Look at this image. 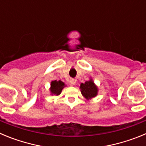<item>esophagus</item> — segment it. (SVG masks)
<instances>
[{
    "label": "esophagus",
    "instance_id": "obj_1",
    "mask_svg": "<svg viewBox=\"0 0 146 146\" xmlns=\"http://www.w3.org/2000/svg\"><path fill=\"white\" fill-rule=\"evenodd\" d=\"M69 82H70L71 84L72 85H75V83H76V80H74V79H70L69 80Z\"/></svg>",
    "mask_w": 146,
    "mask_h": 146
}]
</instances>
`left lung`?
Returning <instances> with one entry per match:
<instances>
[{
    "instance_id": "obj_1",
    "label": "left lung",
    "mask_w": 146,
    "mask_h": 146,
    "mask_svg": "<svg viewBox=\"0 0 146 146\" xmlns=\"http://www.w3.org/2000/svg\"><path fill=\"white\" fill-rule=\"evenodd\" d=\"M80 88L82 95L87 100L96 96L98 94V88L96 85L94 84L92 79H90V80L86 81L85 83H81Z\"/></svg>"
}]
</instances>
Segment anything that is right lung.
Returning a JSON list of instances; mask_svg holds the SVG:
<instances>
[{
  "mask_svg": "<svg viewBox=\"0 0 146 146\" xmlns=\"http://www.w3.org/2000/svg\"><path fill=\"white\" fill-rule=\"evenodd\" d=\"M66 86L65 83L64 82H62L61 80H53L51 82L50 84V92L52 95H59L61 93L62 90Z\"/></svg>",
  "mask_w": 146,
  "mask_h": 146,
  "instance_id": "1",
  "label": "right lung"
}]
</instances>
